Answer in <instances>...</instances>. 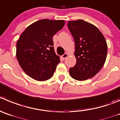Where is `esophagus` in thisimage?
<instances>
[{
    "label": "esophagus",
    "instance_id": "obj_1",
    "mask_svg": "<svg viewBox=\"0 0 120 120\" xmlns=\"http://www.w3.org/2000/svg\"><path fill=\"white\" fill-rule=\"evenodd\" d=\"M68 54L64 53L63 55L62 56H61V57H62L63 59H66L67 57H68Z\"/></svg>",
    "mask_w": 120,
    "mask_h": 120
}]
</instances>
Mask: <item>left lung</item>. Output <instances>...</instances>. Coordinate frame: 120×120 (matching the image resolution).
<instances>
[{"label":"left lung","instance_id":"1","mask_svg":"<svg viewBox=\"0 0 120 120\" xmlns=\"http://www.w3.org/2000/svg\"><path fill=\"white\" fill-rule=\"evenodd\" d=\"M68 26L75 43V66L69 69L77 80L92 78L102 69L107 55L105 37L95 25L82 19L69 21Z\"/></svg>","mask_w":120,"mask_h":120}]
</instances>
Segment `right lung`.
<instances>
[{
	"mask_svg": "<svg viewBox=\"0 0 120 120\" xmlns=\"http://www.w3.org/2000/svg\"><path fill=\"white\" fill-rule=\"evenodd\" d=\"M64 20L44 19L30 25L16 43V58L25 73L32 79H50L60 63L55 53L52 37L64 25Z\"/></svg>",
	"mask_w": 120,
	"mask_h": 120,
	"instance_id": "1",
	"label": "right lung"
}]
</instances>
